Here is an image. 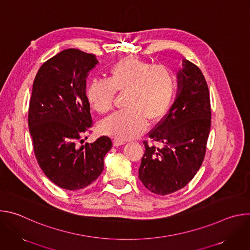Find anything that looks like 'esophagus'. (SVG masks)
I'll use <instances>...</instances> for the list:
<instances>
[{"instance_id":"obj_1","label":"esophagus","mask_w":250,"mask_h":250,"mask_svg":"<svg viewBox=\"0 0 250 250\" xmlns=\"http://www.w3.org/2000/svg\"><path fill=\"white\" fill-rule=\"evenodd\" d=\"M125 142L124 141V140H121V139H118V138H114L113 139V146H123V145H125Z\"/></svg>"}]
</instances>
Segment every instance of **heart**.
Instances as JSON below:
<instances>
[{
    "label": "heart",
    "instance_id": "obj_1",
    "mask_svg": "<svg viewBox=\"0 0 250 250\" xmlns=\"http://www.w3.org/2000/svg\"><path fill=\"white\" fill-rule=\"evenodd\" d=\"M175 88V75L168 67L126 56L110 68L108 80H91L85 94L94 111L105 114L113 109L116 91H125L126 108L105 119L100 129L106 135L127 140L145 132L148 120L157 122L163 118Z\"/></svg>",
    "mask_w": 250,
    "mask_h": 250
}]
</instances>
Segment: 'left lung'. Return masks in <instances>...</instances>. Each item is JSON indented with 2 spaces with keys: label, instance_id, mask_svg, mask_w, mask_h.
<instances>
[{
  "label": "left lung",
  "instance_id": "1",
  "mask_svg": "<svg viewBox=\"0 0 250 250\" xmlns=\"http://www.w3.org/2000/svg\"><path fill=\"white\" fill-rule=\"evenodd\" d=\"M177 93L165 118L149 133L162 148L145 141L138 178L149 191L168 195L184 188L200 169L210 129L208 88L202 71L183 59Z\"/></svg>",
  "mask_w": 250,
  "mask_h": 250
}]
</instances>
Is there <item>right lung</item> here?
<instances>
[{
  "label": "right lung",
  "instance_id": "add662e5",
  "mask_svg": "<svg viewBox=\"0 0 250 250\" xmlns=\"http://www.w3.org/2000/svg\"><path fill=\"white\" fill-rule=\"evenodd\" d=\"M98 63L93 54L65 49L42 65L32 84L28 127L35 157L51 182L70 191L97 179L113 145L108 136L77 144L92 126L86 79Z\"/></svg>",
  "mask_w": 250,
  "mask_h": 250
}]
</instances>
